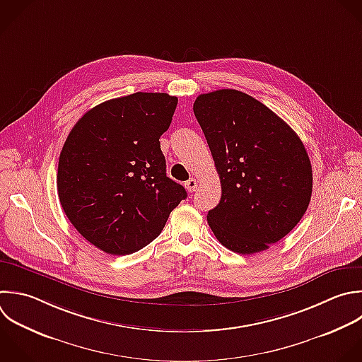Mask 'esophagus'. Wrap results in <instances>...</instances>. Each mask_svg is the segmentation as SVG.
I'll list each match as a JSON object with an SVG mask.
<instances>
[{"mask_svg":"<svg viewBox=\"0 0 362 362\" xmlns=\"http://www.w3.org/2000/svg\"><path fill=\"white\" fill-rule=\"evenodd\" d=\"M198 187V181L195 178H189L187 182H185V188L188 192H194Z\"/></svg>","mask_w":362,"mask_h":362,"instance_id":"esophagus-1","label":"esophagus"}]
</instances>
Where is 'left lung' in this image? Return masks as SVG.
<instances>
[{
    "label": "left lung",
    "instance_id": "8db88e82",
    "mask_svg": "<svg viewBox=\"0 0 362 362\" xmlns=\"http://www.w3.org/2000/svg\"><path fill=\"white\" fill-rule=\"evenodd\" d=\"M194 115L221 178L219 204L206 215L232 252L269 249L303 218L313 171L294 130L255 98L221 89L199 95Z\"/></svg>",
    "mask_w": 362,
    "mask_h": 362
}]
</instances>
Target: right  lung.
Masks as SVG:
<instances>
[{
	"mask_svg": "<svg viewBox=\"0 0 362 362\" xmlns=\"http://www.w3.org/2000/svg\"><path fill=\"white\" fill-rule=\"evenodd\" d=\"M178 99L137 92L103 102L74 126L59 156L58 195L76 230L109 255L153 242L187 191L167 177L160 137Z\"/></svg>",
	"mask_w": 362,
	"mask_h": 362,
	"instance_id": "1",
	"label": "right lung"
}]
</instances>
